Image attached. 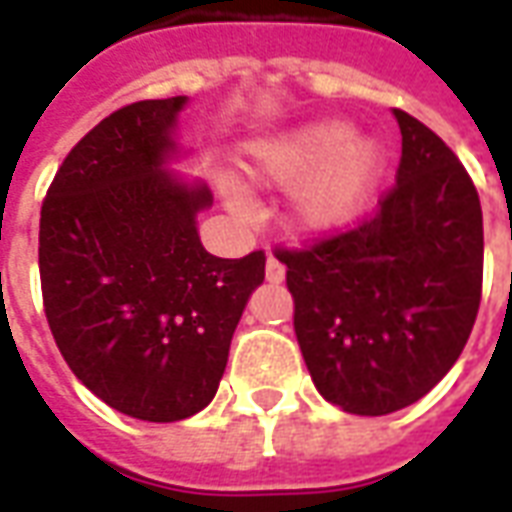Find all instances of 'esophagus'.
<instances>
[{
	"mask_svg": "<svg viewBox=\"0 0 512 512\" xmlns=\"http://www.w3.org/2000/svg\"><path fill=\"white\" fill-rule=\"evenodd\" d=\"M266 279L271 285H279V282L285 279V266H282L274 255H268L266 260Z\"/></svg>",
	"mask_w": 512,
	"mask_h": 512,
	"instance_id": "1",
	"label": "esophagus"
}]
</instances>
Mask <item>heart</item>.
I'll use <instances>...</instances> for the list:
<instances>
[{
    "label": "heart",
    "instance_id": "heart-1",
    "mask_svg": "<svg viewBox=\"0 0 512 512\" xmlns=\"http://www.w3.org/2000/svg\"><path fill=\"white\" fill-rule=\"evenodd\" d=\"M351 138V128L321 120L268 139L255 147L249 178L257 186H293V219L304 230H332L365 205L381 175V150L370 139ZM235 211L246 213L241 197H230Z\"/></svg>",
    "mask_w": 512,
    "mask_h": 512
}]
</instances>
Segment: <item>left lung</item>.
<instances>
[{
  "label": "left lung",
  "instance_id": "8db88e82",
  "mask_svg": "<svg viewBox=\"0 0 512 512\" xmlns=\"http://www.w3.org/2000/svg\"><path fill=\"white\" fill-rule=\"evenodd\" d=\"M395 186L359 222L299 246L288 266L293 329L312 381L348 414L417 403L458 362L483 296V211L458 156L395 109Z\"/></svg>",
  "mask_w": 512,
  "mask_h": 512
}]
</instances>
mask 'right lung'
I'll return each mask as SVG.
<instances>
[{"label": "right lung", "mask_w": 512, "mask_h": 512, "mask_svg": "<svg viewBox=\"0 0 512 512\" xmlns=\"http://www.w3.org/2000/svg\"><path fill=\"white\" fill-rule=\"evenodd\" d=\"M183 95L136 101L84 134L40 208L43 310L73 376L106 406L178 422L219 389L266 252H205V186L161 172Z\"/></svg>", "instance_id": "right-lung-1"}]
</instances>
